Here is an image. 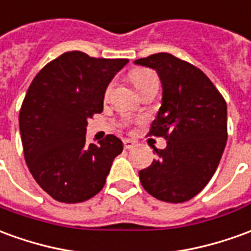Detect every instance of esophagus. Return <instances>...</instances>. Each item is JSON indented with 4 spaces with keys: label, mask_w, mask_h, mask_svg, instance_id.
Listing matches in <instances>:
<instances>
[{
    "label": "esophagus",
    "mask_w": 251,
    "mask_h": 251,
    "mask_svg": "<svg viewBox=\"0 0 251 251\" xmlns=\"http://www.w3.org/2000/svg\"><path fill=\"white\" fill-rule=\"evenodd\" d=\"M124 147H125V150L127 151L131 150V148H134V147H136V141L126 138V140H124Z\"/></svg>",
    "instance_id": "1"
}]
</instances>
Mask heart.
<instances>
[{"instance_id":"1","label":"heart","mask_w":251,"mask_h":251,"mask_svg":"<svg viewBox=\"0 0 251 251\" xmlns=\"http://www.w3.org/2000/svg\"><path fill=\"white\" fill-rule=\"evenodd\" d=\"M130 78L137 91L143 88L144 85H147V84L152 83V81H157L155 73L148 71V69H137V71H134L131 73Z\"/></svg>"}]
</instances>
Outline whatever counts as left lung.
<instances>
[{
  "label": "left lung",
  "instance_id": "1",
  "mask_svg": "<svg viewBox=\"0 0 251 251\" xmlns=\"http://www.w3.org/2000/svg\"><path fill=\"white\" fill-rule=\"evenodd\" d=\"M162 83V106L150 134L167 140L156 160L141 170L143 187L166 202H185L215 174L227 143V104L212 81L192 64L168 52L134 61Z\"/></svg>",
  "mask_w": 251,
  "mask_h": 251
}]
</instances>
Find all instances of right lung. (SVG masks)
I'll use <instances>...</instances> for the list:
<instances>
[{"label": "right lung", "instance_id": "right-lung-1", "mask_svg": "<svg viewBox=\"0 0 251 251\" xmlns=\"http://www.w3.org/2000/svg\"><path fill=\"white\" fill-rule=\"evenodd\" d=\"M127 62L65 52L28 88L19 115L24 157L38 185L59 202H81L98 194L124 150L113 134L88 145L85 133L88 118L103 111L108 84Z\"/></svg>", "mask_w": 251, "mask_h": 251}]
</instances>
